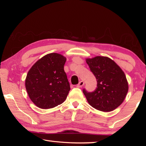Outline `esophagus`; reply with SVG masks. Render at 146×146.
<instances>
[{
	"label": "esophagus",
	"instance_id": "1",
	"mask_svg": "<svg viewBox=\"0 0 146 146\" xmlns=\"http://www.w3.org/2000/svg\"><path fill=\"white\" fill-rule=\"evenodd\" d=\"M84 85V81L81 80L80 82L78 83V84L76 85V87H77V88H81V87H82Z\"/></svg>",
	"mask_w": 146,
	"mask_h": 146
}]
</instances>
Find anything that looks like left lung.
Listing matches in <instances>:
<instances>
[{"instance_id": "8db88e82", "label": "left lung", "mask_w": 146, "mask_h": 146, "mask_svg": "<svg viewBox=\"0 0 146 146\" xmlns=\"http://www.w3.org/2000/svg\"><path fill=\"white\" fill-rule=\"evenodd\" d=\"M86 62L97 82V88L93 92L83 90L88 103L101 111L115 110L123 102L128 91V83L123 71L107 56L87 58Z\"/></svg>"}]
</instances>
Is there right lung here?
Returning a JSON list of instances; mask_svg holds the SVG:
<instances>
[{
  "label": "right lung",
  "instance_id": "add662e5",
  "mask_svg": "<svg viewBox=\"0 0 146 146\" xmlns=\"http://www.w3.org/2000/svg\"><path fill=\"white\" fill-rule=\"evenodd\" d=\"M66 61L60 54L49 53L36 62L28 71L26 89L37 107L53 108L66 99L70 85L64 70Z\"/></svg>",
  "mask_w": 146,
  "mask_h": 146
}]
</instances>
